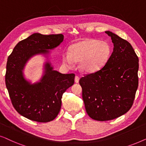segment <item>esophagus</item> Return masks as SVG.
I'll return each mask as SVG.
<instances>
[{
    "label": "esophagus",
    "mask_w": 146,
    "mask_h": 146,
    "mask_svg": "<svg viewBox=\"0 0 146 146\" xmlns=\"http://www.w3.org/2000/svg\"><path fill=\"white\" fill-rule=\"evenodd\" d=\"M79 80H80L79 76H75V79H74L75 82H76V83H78Z\"/></svg>",
    "instance_id": "obj_1"
}]
</instances>
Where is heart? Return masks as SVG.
Returning a JSON list of instances; mask_svg holds the SVG:
<instances>
[{"label":"heart","instance_id":"1","mask_svg":"<svg viewBox=\"0 0 146 146\" xmlns=\"http://www.w3.org/2000/svg\"><path fill=\"white\" fill-rule=\"evenodd\" d=\"M109 43L94 38H86L72 46L70 53L63 54V62L72 66L74 61L80 62L79 67L85 72H95L106 64L111 56Z\"/></svg>","mask_w":146,"mask_h":146}]
</instances>
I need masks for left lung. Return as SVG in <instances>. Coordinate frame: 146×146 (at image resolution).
Segmentation results:
<instances>
[{"instance_id": "left-lung-1", "label": "left lung", "mask_w": 146, "mask_h": 146, "mask_svg": "<svg viewBox=\"0 0 146 146\" xmlns=\"http://www.w3.org/2000/svg\"><path fill=\"white\" fill-rule=\"evenodd\" d=\"M113 44L104 66L80 79L86 111L91 118L108 121L128 111L138 87L139 59L130 43L106 31Z\"/></svg>"}]
</instances>
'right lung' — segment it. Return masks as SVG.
Instances as JSON below:
<instances>
[{
  "label": "right lung",
  "instance_id": "obj_1",
  "mask_svg": "<svg viewBox=\"0 0 146 146\" xmlns=\"http://www.w3.org/2000/svg\"><path fill=\"white\" fill-rule=\"evenodd\" d=\"M63 40L62 34L35 33L19 42L8 58L5 83L11 102L18 113L31 120L46 123L55 119L60 110L62 94L74 83V74L54 70L48 62L39 82L31 84L23 76L24 67L31 57L46 54L48 50L58 46Z\"/></svg>",
  "mask_w": 146,
  "mask_h": 146
}]
</instances>
